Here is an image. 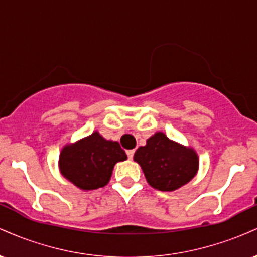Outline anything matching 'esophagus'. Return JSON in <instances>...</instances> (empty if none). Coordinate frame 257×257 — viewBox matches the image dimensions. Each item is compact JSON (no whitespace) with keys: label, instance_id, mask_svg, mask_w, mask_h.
I'll list each match as a JSON object with an SVG mask.
<instances>
[{"label":"esophagus","instance_id":"34e87169","mask_svg":"<svg viewBox=\"0 0 257 257\" xmlns=\"http://www.w3.org/2000/svg\"><path fill=\"white\" fill-rule=\"evenodd\" d=\"M134 153H135V150H128V151H126V156H128L129 159H133V157H134Z\"/></svg>","mask_w":257,"mask_h":257}]
</instances>
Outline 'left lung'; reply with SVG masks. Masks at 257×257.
<instances>
[{"instance_id":"left-lung-1","label":"left lung","mask_w":257,"mask_h":257,"mask_svg":"<svg viewBox=\"0 0 257 257\" xmlns=\"http://www.w3.org/2000/svg\"><path fill=\"white\" fill-rule=\"evenodd\" d=\"M134 161L143 168L153 188L174 191L187 184L198 169V157L191 149L169 140L163 133H156L135 151Z\"/></svg>"}]
</instances>
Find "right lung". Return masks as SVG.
Segmentation results:
<instances>
[{"label":"right lung","instance_id":"obj_1","mask_svg":"<svg viewBox=\"0 0 257 257\" xmlns=\"http://www.w3.org/2000/svg\"><path fill=\"white\" fill-rule=\"evenodd\" d=\"M126 159L117 141L105 140L99 133L64 147L60 153L61 174L82 190L104 187L110 181L117 162Z\"/></svg>","mask_w":257,"mask_h":257}]
</instances>
